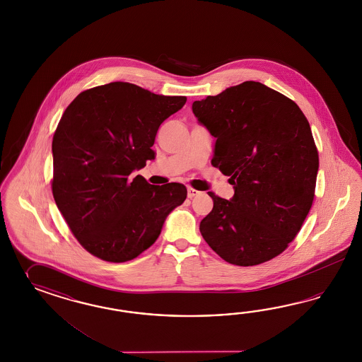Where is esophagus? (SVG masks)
Listing matches in <instances>:
<instances>
[{"label": "esophagus", "instance_id": "obj_1", "mask_svg": "<svg viewBox=\"0 0 362 362\" xmlns=\"http://www.w3.org/2000/svg\"><path fill=\"white\" fill-rule=\"evenodd\" d=\"M197 195H199V191H197L195 188H191V187L187 188V197H189V199L197 197Z\"/></svg>", "mask_w": 362, "mask_h": 362}]
</instances>
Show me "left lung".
<instances>
[{"label":"left lung","instance_id":"obj_1","mask_svg":"<svg viewBox=\"0 0 362 362\" xmlns=\"http://www.w3.org/2000/svg\"><path fill=\"white\" fill-rule=\"evenodd\" d=\"M197 122L216 138L212 165L230 176V200L209 192L214 209L199 230L226 262L250 267L284 251L315 197L318 153L293 100L247 81L192 103Z\"/></svg>","mask_w":362,"mask_h":362}]
</instances>
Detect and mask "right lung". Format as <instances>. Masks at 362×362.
Listing matches in <instances>:
<instances>
[{
    "label": "right lung",
    "mask_w": 362,
    "mask_h": 362,
    "mask_svg": "<svg viewBox=\"0 0 362 362\" xmlns=\"http://www.w3.org/2000/svg\"><path fill=\"white\" fill-rule=\"evenodd\" d=\"M186 97L153 94L129 82L81 93L53 136V197L81 245L105 262L124 263L150 248L186 186H153L134 171L155 158L159 126Z\"/></svg>",
    "instance_id": "1"
}]
</instances>
